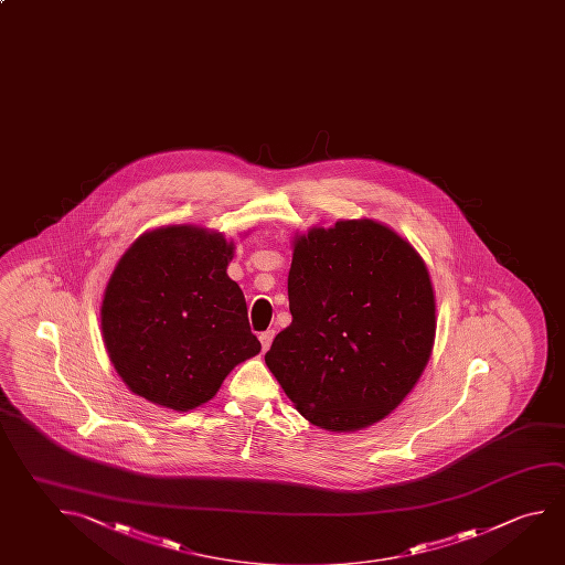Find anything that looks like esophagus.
I'll list each match as a JSON object with an SVG mask.
<instances>
[{
  "instance_id": "1",
  "label": "esophagus",
  "mask_w": 565,
  "mask_h": 565,
  "mask_svg": "<svg viewBox=\"0 0 565 565\" xmlns=\"http://www.w3.org/2000/svg\"><path fill=\"white\" fill-rule=\"evenodd\" d=\"M274 337H276V331H274V329H268V331L259 333V341H262V349H264V351H268L269 345H271V341H274Z\"/></svg>"
}]
</instances>
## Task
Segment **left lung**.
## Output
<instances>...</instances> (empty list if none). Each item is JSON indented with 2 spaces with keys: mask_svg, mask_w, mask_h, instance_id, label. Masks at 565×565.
<instances>
[{
  "mask_svg": "<svg viewBox=\"0 0 565 565\" xmlns=\"http://www.w3.org/2000/svg\"><path fill=\"white\" fill-rule=\"evenodd\" d=\"M291 326L266 365L313 425L349 433L385 418L425 371L435 294L423 259L373 220L313 228L294 244Z\"/></svg>",
  "mask_w": 565,
  "mask_h": 565,
  "instance_id": "8db88e82",
  "label": "left lung"
}]
</instances>
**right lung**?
I'll return each mask as SVG.
<instances>
[{
    "label": "right lung",
    "mask_w": 565,
    "mask_h": 565,
    "mask_svg": "<svg viewBox=\"0 0 565 565\" xmlns=\"http://www.w3.org/2000/svg\"><path fill=\"white\" fill-rule=\"evenodd\" d=\"M234 244L192 226L140 236L105 289L100 327L110 361L135 395L190 411L234 366L258 355L246 299L226 268Z\"/></svg>",
    "instance_id": "right-lung-1"
}]
</instances>
